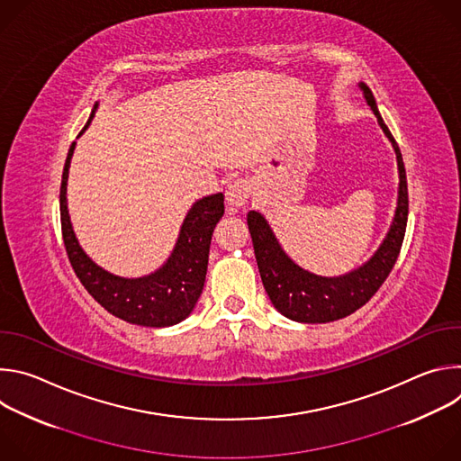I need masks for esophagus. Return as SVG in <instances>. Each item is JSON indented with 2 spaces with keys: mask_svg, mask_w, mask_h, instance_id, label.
I'll return each mask as SVG.
<instances>
[{
  "mask_svg": "<svg viewBox=\"0 0 461 461\" xmlns=\"http://www.w3.org/2000/svg\"><path fill=\"white\" fill-rule=\"evenodd\" d=\"M249 199V185L246 180H235L226 189V203L231 212L242 208Z\"/></svg>",
  "mask_w": 461,
  "mask_h": 461,
  "instance_id": "1",
  "label": "esophagus"
}]
</instances>
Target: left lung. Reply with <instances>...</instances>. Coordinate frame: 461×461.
I'll use <instances>...</instances> for the list:
<instances>
[{
	"mask_svg": "<svg viewBox=\"0 0 461 461\" xmlns=\"http://www.w3.org/2000/svg\"><path fill=\"white\" fill-rule=\"evenodd\" d=\"M357 86L363 91L366 104L374 111L384 137L390 140L393 153H396L400 173L396 212H393V219L386 231V237L383 239L375 253L363 267L345 276H315L295 265L288 257L265 215L258 212L248 213V228L251 233L262 285H265V290L277 312L297 322H330L359 310L384 283L393 265H396L403 244L409 219V191L402 151L377 111L372 91L363 82H359Z\"/></svg>",
	"mask_w": 461,
	"mask_h": 461,
	"instance_id": "8db88e82",
	"label": "left lung"
}]
</instances>
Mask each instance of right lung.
<instances>
[{
    "instance_id": "1",
    "label": "right lung",
    "mask_w": 461,
    "mask_h": 461,
    "mask_svg": "<svg viewBox=\"0 0 461 461\" xmlns=\"http://www.w3.org/2000/svg\"><path fill=\"white\" fill-rule=\"evenodd\" d=\"M96 109L98 104H95L80 135H84V131L91 125ZM75 148L77 142L71 144L68 160L63 166L59 215L65 249H68L77 277L95 301L118 319L149 328L178 324L193 312L203 294L212 235L224 215V194L215 193L203 196L189 208L180 226L175 248L158 270L144 277H120L96 265L84 251L73 230L68 208V180Z\"/></svg>"
}]
</instances>
